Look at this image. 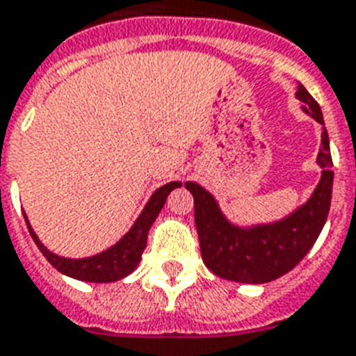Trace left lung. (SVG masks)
<instances>
[{
	"label": "left lung",
	"mask_w": 356,
	"mask_h": 356,
	"mask_svg": "<svg viewBox=\"0 0 356 356\" xmlns=\"http://www.w3.org/2000/svg\"><path fill=\"white\" fill-rule=\"evenodd\" d=\"M295 95L302 101L304 112L322 124V146L316 155V164L322 168L321 181L302 206L284 219L243 228L226 219L219 202L201 184H184L193 195L202 261L220 279L244 284H264L279 279L302 261L324 228L333 190L330 137L321 106L312 94L298 83Z\"/></svg>",
	"instance_id": "8db88e82"
}]
</instances>
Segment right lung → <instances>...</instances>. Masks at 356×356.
Segmentation results:
<instances>
[{"mask_svg":"<svg viewBox=\"0 0 356 356\" xmlns=\"http://www.w3.org/2000/svg\"><path fill=\"white\" fill-rule=\"evenodd\" d=\"M181 186V183L173 181V183L164 184V186L157 188L152 193L150 201L146 202L143 208L141 215L137 217L136 222L127 234L119 238L118 243L110 246L108 250L97 253V255L85 257V259H68V257H59L47 250L40 237L35 235L32 229L31 222L26 213H23L25 222L29 226L31 237L34 238L35 246L40 248V252L47 257V261L61 271L63 275L72 277V279L85 280V282H115L119 279H124L127 275L132 273L137 268V264L141 262V255L146 248V238H148V232H150L152 224L157 219L159 211L163 210L166 197L170 195L172 190Z\"/></svg>","mask_w":356,"mask_h":356,"instance_id":"obj_1","label":"right lung"}]
</instances>
